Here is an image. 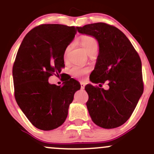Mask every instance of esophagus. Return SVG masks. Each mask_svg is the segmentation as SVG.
Listing matches in <instances>:
<instances>
[{"label":"esophagus","mask_w":154,"mask_h":154,"mask_svg":"<svg viewBox=\"0 0 154 154\" xmlns=\"http://www.w3.org/2000/svg\"><path fill=\"white\" fill-rule=\"evenodd\" d=\"M80 85H81V89H84L85 86V83L83 82H80Z\"/></svg>","instance_id":"1"}]
</instances>
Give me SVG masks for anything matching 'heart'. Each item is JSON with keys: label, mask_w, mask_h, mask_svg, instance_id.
I'll return each mask as SVG.
<instances>
[{"label": "heart", "mask_w": 154, "mask_h": 154, "mask_svg": "<svg viewBox=\"0 0 154 154\" xmlns=\"http://www.w3.org/2000/svg\"><path fill=\"white\" fill-rule=\"evenodd\" d=\"M79 43L83 48L85 50L88 54H90L92 51L97 50L98 49V41L96 39L93 38V36L88 35H82L79 38ZM72 48V44H69L66 46L64 51V59H66L69 51H70ZM91 71L90 67H82L79 66H75L72 67L71 69V74L74 77L77 78H82L85 75H87Z\"/></svg>", "instance_id": "obj_1"}]
</instances>
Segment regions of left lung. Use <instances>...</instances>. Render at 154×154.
Returning <instances> with one entry per match:
<instances>
[{"mask_svg":"<svg viewBox=\"0 0 154 154\" xmlns=\"http://www.w3.org/2000/svg\"><path fill=\"white\" fill-rule=\"evenodd\" d=\"M79 33L95 38L99 54L92 72V82L100 87L108 83L109 89L87 85L86 103L95 125L105 129L116 128L132 115L143 93L142 63L138 54L121 30L103 22L77 26Z\"/></svg>","mask_w":154,"mask_h":154,"instance_id":"8db88e82","label":"left lung"}]
</instances>
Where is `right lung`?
Here are the masks:
<instances>
[{"label": "right lung", "mask_w": 154, "mask_h": 154, "mask_svg": "<svg viewBox=\"0 0 154 154\" xmlns=\"http://www.w3.org/2000/svg\"><path fill=\"white\" fill-rule=\"evenodd\" d=\"M77 27L58 24L35 26L24 37L13 65L14 96L29 121L38 129L51 130L66 119L69 104L80 85L70 78L63 85H51V76L61 75L64 51Z\"/></svg>", "instance_id": "obj_1"}]
</instances>
